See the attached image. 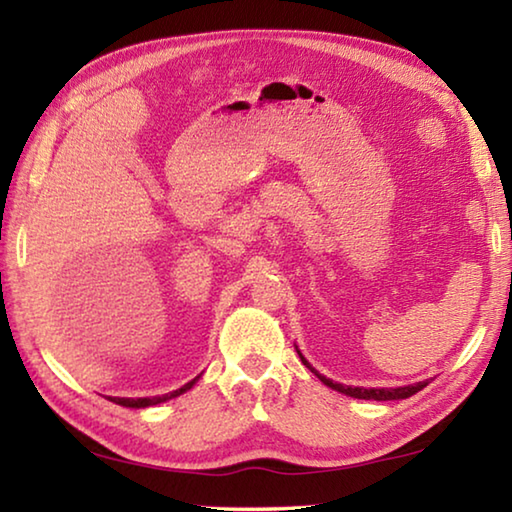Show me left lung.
<instances>
[{
    "instance_id": "left-lung-1",
    "label": "left lung",
    "mask_w": 512,
    "mask_h": 512,
    "mask_svg": "<svg viewBox=\"0 0 512 512\" xmlns=\"http://www.w3.org/2000/svg\"><path fill=\"white\" fill-rule=\"evenodd\" d=\"M298 350V348H296ZM298 354H300V350H298ZM300 359H302V363H305V366L314 372V375L323 381L325 386H329V388H334V391H339V393H343V395H350V397H357V400H377V402H386V400H406V397H411V395H415L418 391H422L424 386L429 384V379L427 381H418V384H411V386H400V388H361V386H343V384H339V381H332V379H327V377H323L320 375L318 370H314L309 366V361L302 357L300 354Z\"/></svg>"
}]
</instances>
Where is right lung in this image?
<instances>
[{
	"instance_id": "right-lung-1",
	"label": "right lung",
	"mask_w": 512,
	"mask_h": 512,
	"mask_svg": "<svg viewBox=\"0 0 512 512\" xmlns=\"http://www.w3.org/2000/svg\"><path fill=\"white\" fill-rule=\"evenodd\" d=\"M198 379V377H196ZM196 379L189 381L183 388H178V391H171L167 395H158V397H110V402H115L119 406H131V409H146V406H153V404H160V402H167L171 397H178L183 395L185 391H189L196 384Z\"/></svg>"
}]
</instances>
